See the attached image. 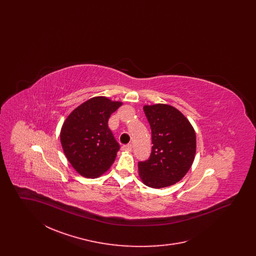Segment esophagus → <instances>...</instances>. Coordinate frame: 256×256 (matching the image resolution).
Masks as SVG:
<instances>
[{"label":"esophagus","mask_w":256,"mask_h":256,"mask_svg":"<svg viewBox=\"0 0 256 256\" xmlns=\"http://www.w3.org/2000/svg\"><path fill=\"white\" fill-rule=\"evenodd\" d=\"M122 150H124V152H132V145H130V144L124 145L122 146Z\"/></svg>","instance_id":"esophagus-1"}]
</instances>
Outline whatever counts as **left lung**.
<instances>
[{
  "label": "left lung",
  "mask_w": 256,
  "mask_h": 256,
  "mask_svg": "<svg viewBox=\"0 0 256 256\" xmlns=\"http://www.w3.org/2000/svg\"><path fill=\"white\" fill-rule=\"evenodd\" d=\"M152 130V152L138 162L139 176L145 185L163 188L178 182L191 168L196 154V134L180 110L168 104L145 106Z\"/></svg>",
  "instance_id": "1"
}]
</instances>
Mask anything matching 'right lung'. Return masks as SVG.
Returning <instances> with one entry per match:
<instances>
[{
	"label": "right lung",
	"mask_w": 256,
	"mask_h": 256,
	"mask_svg": "<svg viewBox=\"0 0 256 256\" xmlns=\"http://www.w3.org/2000/svg\"><path fill=\"white\" fill-rule=\"evenodd\" d=\"M121 106V102L108 98H92L74 110L63 124V152L82 176H100L115 161L120 145L108 128V119Z\"/></svg>",
	"instance_id": "right-lung-1"
}]
</instances>
